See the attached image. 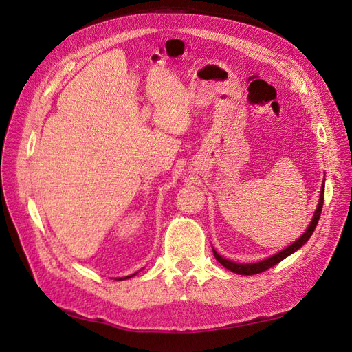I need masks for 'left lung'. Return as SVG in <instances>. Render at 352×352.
<instances>
[{"label": "left lung", "instance_id": "8db88e82", "mask_svg": "<svg viewBox=\"0 0 352 352\" xmlns=\"http://www.w3.org/2000/svg\"><path fill=\"white\" fill-rule=\"evenodd\" d=\"M323 201H324V185H323V189H322V192H320V201H318V206H317V210H316V212H314V217H313V220H311V223H310V226H308V229L305 230L304 235H302L300 239H296L292 245H289V247L285 248L283 251H280V252H278L276 255H273V257H269V258H265V260H263V261L252 263V264H238V263H233V261H230V260H226V258L220 257V255H219L216 251H212V252H214V257L217 258V261H219L220 264L225 265L226 269H229V270L233 272V273H238V274L251 276V274H258V273L265 272L267 269L273 267V265L280 263L283 258L287 257V255H291V254L295 252L296 250H300V248L302 247V245H304L308 239H310V236L313 235V232H314V229H316V226H317L318 219H320L322 208H323Z\"/></svg>", "mask_w": 352, "mask_h": 352}]
</instances>
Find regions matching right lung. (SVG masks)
Segmentation results:
<instances>
[{
    "label": "right lung",
    "mask_w": 352,
    "mask_h": 352,
    "mask_svg": "<svg viewBox=\"0 0 352 352\" xmlns=\"http://www.w3.org/2000/svg\"><path fill=\"white\" fill-rule=\"evenodd\" d=\"M132 276H135V274H132ZM127 278H131V276H127ZM123 279H126V278H123Z\"/></svg>",
    "instance_id": "obj_1"
}]
</instances>
